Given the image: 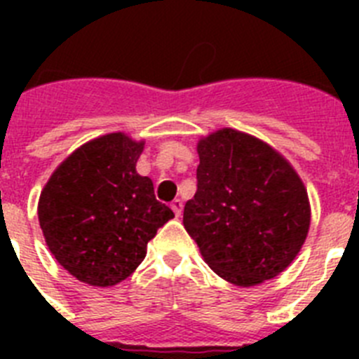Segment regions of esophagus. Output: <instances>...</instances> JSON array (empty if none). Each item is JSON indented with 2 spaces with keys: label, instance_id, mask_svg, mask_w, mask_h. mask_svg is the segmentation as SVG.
<instances>
[{
  "label": "esophagus",
  "instance_id": "esophagus-1",
  "mask_svg": "<svg viewBox=\"0 0 359 359\" xmlns=\"http://www.w3.org/2000/svg\"><path fill=\"white\" fill-rule=\"evenodd\" d=\"M170 208H172V212H174V215H176V217H182V212H183L182 199H174V201L170 203Z\"/></svg>",
  "mask_w": 359,
  "mask_h": 359
}]
</instances>
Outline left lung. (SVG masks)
<instances>
[{
    "label": "left lung",
    "mask_w": 359,
    "mask_h": 359,
    "mask_svg": "<svg viewBox=\"0 0 359 359\" xmlns=\"http://www.w3.org/2000/svg\"><path fill=\"white\" fill-rule=\"evenodd\" d=\"M198 190L183 226L230 284L250 287L282 273L311 224L307 190L293 165L248 133L223 128L198 142Z\"/></svg>",
    "instance_id": "1"
}]
</instances>
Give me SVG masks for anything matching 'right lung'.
Segmentation results:
<instances>
[{"instance_id":"1","label":"right lung","mask_w":359,"mask_h":359,"mask_svg":"<svg viewBox=\"0 0 359 359\" xmlns=\"http://www.w3.org/2000/svg\"><path fill=\"white\" fill-rule=\"evenodd\" d=\"M145 142L109 133L81 145L41 190L37 215L57 262L90 286L133 275L147 243L174 212L156 201L151 177L136 172Z\"/></svg>"}]
</instances>
